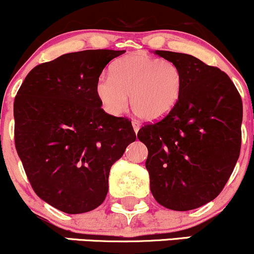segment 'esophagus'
<instances>
[{
  "mask_svg": "<svg viewBox=\"0 0 254 254\" xmlns=\"http://www.w3.org/2000/svg\"><path fill=\"white\" fill-rule=\"evenodd\" d=\"M132 126H133V129H134L135 134H137L138 130L140 129V124H139L138 121H133V122H132Z\"/></svg>",
  "mask_w": 254,
  "mask_h": 254,
  "instance_id": "34e87169",
  "label": "esophagus"
}]
</instances>
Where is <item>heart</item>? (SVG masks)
<instances>
[{
    "label": "heart",
    "instance_id": "obj_1",
    "mask_svg": "<svg viewBox=\"0 0 254 254\" xmlns=\"http://www.w3.org/2000/svg\"><path fill=\"white\" fill-rule=\"evenodd\" d=\"M184 89V75L174 63L141 53L116 61L111 76H102L95 94L104 110L117 116L128 106L139 119L156 122L176 109Z\"/></svg>",
    "mask_w": 254,
    "mask_h": 254
}]
</instances>
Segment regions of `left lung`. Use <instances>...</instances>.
I'll return each instance as SVG.
<instances>
[{
  "instance_id": "obj_1",
  "label": "left lung",
  "mask_w": 254,
  "mask_h": 254,
  "mask_svg": "<svg viewBox=\"0 0 254 254\" xmlns=\"http://www.w3.org/2000/svg\"><path fill=\"white\" fill-rule=\"evenodd\" d=\"M184 75L178 105L138 132L148 148L150 190L160 204L190 211L214 200L241 148L242 100L225 72L190 54L155 51Z\"/></svg>"
}]
</instances>
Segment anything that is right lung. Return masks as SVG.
Listing matches in <instances>:
<instances>
[{
	"instance_id": "right-lung-1",
	"label": "right lung",
	"mask_w": 254,
	"mask_h": 254,
	"mask_svg": "<svg viewBox=\"0 0 254 254\" xmlns=\"http://www.w3.org/2000/svg\"><path fill=\"white\" fill-rule=\"evenodd\" d=\"M124 53L63 54L35 66L15 97V148L30 184L67 214L103 203L111 166L135 140L129 120L106 114L95 94L103 69Z\"/></svg>"
}]
</instances>
